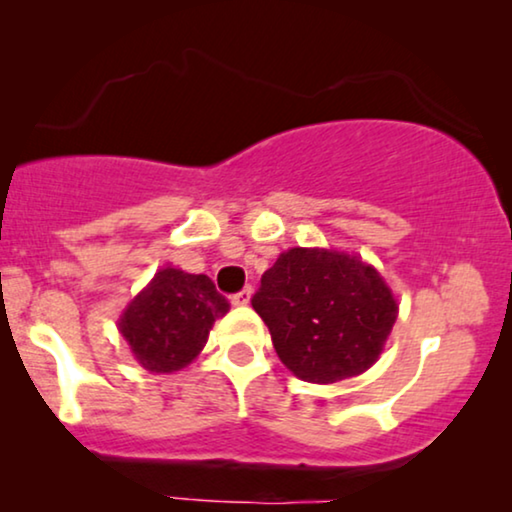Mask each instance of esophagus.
Instances as JSON below:
<instances>
[{
	"mask_svg": "<svg viewBox=\"0 0 512 512\" xmlns=\"http://www.w3.org/2000/svg\"><path fill=\"white\" fill-rule=\"evenodd\" d=\"M251 296H254V291H251V286H247V289H242L240 293H235V296L230 298V303H233V305H249L251 303Z\"/></svg>",
	"mask_w": 512,
	"mask_h": 512,
	"instance_id": "esophagus-1",
	"label": "esophagus"
}]
</instances>
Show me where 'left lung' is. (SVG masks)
I'll list each match as a JSON object with an SVG mask.
<instances>
[{"label": "left lung", "mask_w": 512, "mask_h": 512, "mask_svg": "<svg viewBox=\"0 0 512 512\" xmlns=\"http://www.w3.org/2000/svg\"><path fill=\"white\" fill-rule=\"evenodd\" d=\"M286 368L333 384L380 359L398 305L373 265L333 249L293 247L265 270L251 298Z\"/></svg>", "instance_id": "obj_1"}]
</instances>
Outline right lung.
Masks as SVG:
<instances>
[{
	"label": "right lung",
	"instance_id": "right-lung-1",
	"mask_svg": "<svg viewBox=\"0 0 512 512\" xmlns=\"http://www.w3.org/2000/svg\"><path fill=\"white\" fill-rule=\"evenodd\" d=\"M228 310L230 303L207 275H188L167 265L130 300L118 331L139 366L151 373H174L202 352L214 321Z\"/></svg>",
	"mask_w": 512,
	"mask_h": 512
}]
</instances>
